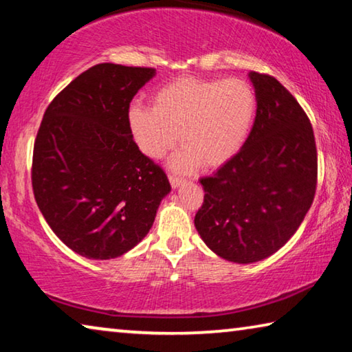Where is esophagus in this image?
Returning a JSON list of instances; mask_svg holds the SVG:
<instances>
[{
  "mask_svg": "<svg viewBox=\"0 0 352 352\" xmlns=\"http://www.w3.org/2000/svg\"><path fill=\"white\" fill-rule=\"evenodd\" d=\"M169 182H170V185H172V188H180L183 183H185V180H183L182 177H177V175H169Z\"/></svg>",
  "mask_w": 352,
  "mask_h": 352,
  "instance_id": "esophagus-1",
  "label": "esophagus"
}]
</instances>
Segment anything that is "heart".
<instances>
[{
  "instance_id": "obj_1",
  "label": "heart",
  "mask_w": 352,
  "mask_h": 352,
  "mask_svg": "<svg viewBox=\"0 0 352 352\" xmlns=\"http://www.w3.org/2000/svg\"><path fill=\"white\" fill-rule=\"evenodd\" d=\"M255 117V92L241 78H180L155 94L153 108L136 103L128 113L133 136L150 158H163L182 139L183 148L170 167L185 174L200 163L214 169L235 158Z\"/></svg>"
}]
</instances>
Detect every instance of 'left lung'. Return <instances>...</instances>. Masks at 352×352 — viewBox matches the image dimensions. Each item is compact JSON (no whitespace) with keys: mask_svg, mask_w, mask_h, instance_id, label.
Masks as SVG:
<instances>
[{"mask_svg":"<svg viewBox=\"0 0 352 352\" xmlns=\"http://www.w3.org/2000/svg\"><path fill=\"white\" fill-rule=\"evenodd\" d=\"M256 117L239 153L200 178L205 197L194 217L216 255L248 265L277 252L314 202L316 146L310 120L276 78L249 72Z\"/></svg>","mask_w":352,"mask_h":352,"instance_id":"obj_1","label":"left lung"}]
</instances>
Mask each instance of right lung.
Returning <instances> with one entry per match:
<instances>
[{
    "label": "right lung",
    "mask_w": 352,
    "mask_h": 352,
    "mask_svg": "<svg viewBox=\"0 0 352 352\" xmlns=\"http://www.w3.org/2000/svg\"><path fill=\"white\" fill-rule=\"evenodd\" d=\"M155 69L98 64L43 114L32 155L38 210L67 248L109 260L139 244L170 192L164 170L133 141L128 109Z\"/></svg>",
    "instance_id": "add662e5"
}]
</instances>
